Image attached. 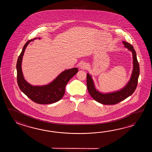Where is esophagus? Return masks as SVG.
Instances as JSON below:
<instances>
[{"instance_id":"esophagus-1","label":"esophagus","mask_w":152,"mask_h":152,"mask_svg":"<svg viewBox=\"0 0 152 152\" xmlns=\"http://www.w3.org/2000/svg\"><path fill=\"white\" fill-rule=\"evenodd\" d=\"M87 67V64L85 62H81L79 64V68L81 69H85Z\"/></svg>"}]
</instances>
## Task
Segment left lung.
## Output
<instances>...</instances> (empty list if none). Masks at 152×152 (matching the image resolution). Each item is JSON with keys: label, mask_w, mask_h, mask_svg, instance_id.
I'll return each mask as SVG.
<instances>
[{"label": "left lung", "mask_w": 152, "mask_h": 152, "mask_svg": "<svg viewBox=\"0 0 152 152\" xmlns=\"http://www.w3.org/2000/svg\"><path fill=\"white\" fill-rule=\"evenodd\" d=\"M124 47L132 52L133 69L131 77L128 83L121 90L109 93H102L96 89L91 75L87 73V87L88 91L94 100L104 105H113L120 103L131 96L135 90L140 75V67L137 60L135 50L132 45L123 41Z\"/></svg>", "instance_id": "left-lung-1"}]
</instances>
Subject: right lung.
<instances>
[{
    "label": "right lung",
    "instance_id": "add662e5",
    "mask_svg": "<svg viewBox=\"0 0 152 152\" xmlns=\"http://www.w3.org/2000/svg\"><path fill=\"white\" fill-rule=\"evenodd\" d=\"M37 38L29 40L24 45L17 62V77L20 90L33 102L40 104H49L58 102L64 96L65 87L68 81L75 74L77 67L66 69L61 72L49 84L42 86H34L25 80L22 70V59L27 45Z\"/></svg>",
    "mask_w": 152,
    "mask_h": 152
}]
</instances>
